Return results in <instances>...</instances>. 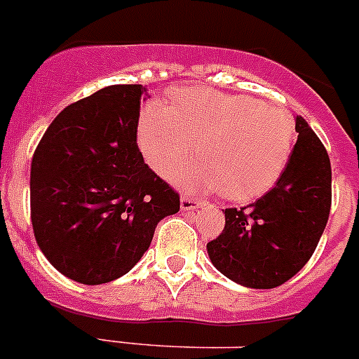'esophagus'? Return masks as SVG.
<instances>
[{"instance_id":"1","label":"esophagus","mask_w":359,"mask_h":359,"mask_svg":"<svg viewBox=\"0 0 359 359\" xmlns=\"http://www.w3.org/2000/svg\"><path fill=\"white\" fill-rule=\"evenodd\" d=\"M203 205V201H199V199L192 198V196H183L182 201H180V207H182L183 212H190V210H196V208H199Z\"/></svg>"}]
</instances>
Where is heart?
Masks as SVG:
<instances>
[{
	"instance_id": "b5f03b06",
	"label": "heart",
	"mask_w": 359,
	"mask_h": 359,
	"mask_svg": "<svg viewBox=\"0 0 359 359\" xmlns=\"http://www.w3.org/2000/svg\"><path fill=\"white\" fill-rule=\"evenodd\" d=\"M136 138L154 172L174 174L194 156L202 158L176 175L189 190H221L230 201H252L268 192L286 169L294 122L286 109L248 95L183 88L172 107L151 102L140 111Z\"/></svg>"
}]
</instances>
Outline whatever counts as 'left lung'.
Masks as SVG:
<instances>
[{
    "instance_id": "obj_1",
    "label": "left lung",
    "mask_w": 359,
    "mask_h": 359,
    "mask_svg": "<svg viewBox=\"0 0 359 359\" xmlns=\"http://www.w3.org/2000/svg\"><path fill=\"white\" fill-rule=\"evenodd\" d=\"M294 144L275 187L244 208L224 210V230L207 244L212 264L230 280L271 290L300 271L331 210V161L309 123L297 116Z\"/></svg>"
}]
</instances>
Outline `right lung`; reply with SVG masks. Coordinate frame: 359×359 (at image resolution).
<instances>
[{
	"instance_id": "right-lung-1",
	"label": "right lung",
	"mask_w": 359,
	"mask_h": 359,
	"mask_svg": "<svg viewBox=\"0 0 359 359\" xmlns=\"http://www.w3.org/2000/svg\"><path fill=\"white\" fill-rule=\"evenodd\" d=\"M142 84H115L69 104L41 138L30 169L34 236L65 277L97 286L140 261L180 196L136 144Z\"/></svg>"
}]
</instances>
